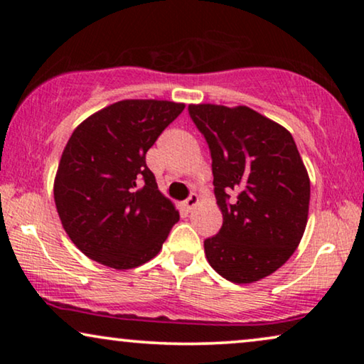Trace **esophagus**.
Segmentation results:
<instances>
[{"mask_svg":"<svg viewBox=\"0 0 364 364\" xmlns=\"http://www.w3.org/2000/svg\"><path fill=\"white\" fill-rule=\"evenodd\" d=\"M183 205H186V208H187L188 212L193 210V208H196V207L198 205V196H197V193H193V192H192L191 196H188L187 200L183 202Z\"/></svg>","mask_w":364,"mask_h":364,"instance_id":"esophagus-1","label":"esophagus"}]
</instances>
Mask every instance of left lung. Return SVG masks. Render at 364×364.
<instances>
[{
	"label": "left lung",
	"instance_id": "obj_1",
	"mask_svg": "<svg viewBox=\"0 0 364 364\" xmlns=\"http://www.w3.org/2000/svg\"><path fill=\"white\" fill-rule=\"evenodd\" d=\"M210 149L213 192L223 223L203 242L218 275L253 283L296 250L308 220L310 178L291 134L247 106L191 104Z\"/></svg>",
	"mask_w": 364,
	"mask_h": 364
}]
</instances>
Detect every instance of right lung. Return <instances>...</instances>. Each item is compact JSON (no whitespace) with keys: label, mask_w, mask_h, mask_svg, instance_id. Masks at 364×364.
<instances>
[{"label":"right lung","mask_w":364,"mask_h":364,"mask_svg":"<svg viewBox=\"0 0 364 364\" xmlns=\"http://www.w3.org/2000/svg\"><path fill=\"white\" fill-rule=\"evenodd\" d=\"M186 104L126 99L74 129L54 178L64 230L84 255L129 270L161 252L178 222L159 192L146 154Z\"/></svg>","instance_id":"right-lung-1"}]
</instances>
